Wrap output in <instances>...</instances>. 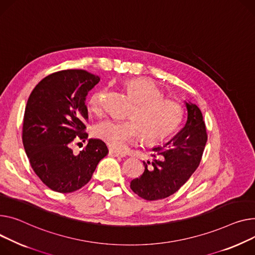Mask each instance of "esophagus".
I'll use <instances>...</instances> for the list:
<instances>
[{"instance_id":"1","label":"esophagus","mask_w":255,"mask_h":255,"mask_svg":"<svg viewBox=\"0 0 255 255\" xmlns=\"http://www.w3.org/2000/svg\"><path fill=\"white\" fill-rule=\"evenodd\" d=\"M110 155H112V156H114V157H121V158H123V157H125V154L124 152H120V151H117V150H114V149H110Z\"/></svg>"}]
</instances>
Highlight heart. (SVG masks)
I'll return each mask as SVG.
<instances>
[{
  "instance_id": "obj_1",
  "label": "heart",
  "mask_w": 255,
  "mask_h": 255,
  "mask_svg": "<svg viewBox=\"0 0 255 255\" xmlns=\"http://www.w3.org/2000/svg\"><path fill=\"white\" fill-rule=\"evenodd\" d=\"M125 88L135 101L130 111L132 119L118 121L108 119L98 123L94 135L115 149H122L140 134L148 143L166 139L175 131L182 119V109L176 101L164 98L157 85L149 79L135 78L125 83ZM106 90H96L89 98L88 109L95 115L104 111Z\"/></svg>"
}]
</instances>
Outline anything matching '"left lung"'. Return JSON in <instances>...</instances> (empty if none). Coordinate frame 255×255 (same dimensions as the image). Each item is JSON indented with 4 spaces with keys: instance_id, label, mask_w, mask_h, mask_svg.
I'll list each match as a JSON object with an SVG mask.
<instances>
[{
    "instance_id": "left-lung-1",
    "label": "left lung",
    "mask_w": 255,
    "mask_h": 255,
    "mask_svg": "<svg viewBox=\"0 0 255 255\" xmlns=\"http://www.w3.org/2000/svg\"><path fill=\"white\" fill-rule=\"evenodd\" d=\"M188 117L183 128L163 145L152 148L151 159L143 161L144 172L130 182L131 190L147 201L160 200L177 192L198 168L207 141L200 109L184 101Z\"/></svg>"
}]
</instances>
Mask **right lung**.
Returning <instances> with one entry per match:
<instances>
[{"instance_id": "1", "label": "right lung", "mask_w": 255, "mask_h": 255, "mask_svg": "<svg viewBox=\"0 0 255 255\" xmlns=\"http://www.w3.org/2000/svg\"><path fill=\"white\" fill-rule=\"evenodd\" d=\"M100 81L83 70H66L44 78L30 93L25 107L22 142L30 166L49 189L72 193L91 179L108 154L107 144L89 138L78 155L71 148L75 138H88L86 97Z\"/></svg>"}]
</instances>
